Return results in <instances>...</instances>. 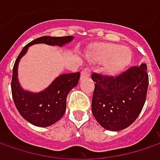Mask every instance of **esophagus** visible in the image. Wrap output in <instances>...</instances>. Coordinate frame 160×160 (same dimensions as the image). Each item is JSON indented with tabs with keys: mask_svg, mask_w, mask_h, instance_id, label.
<instances>
[{
	"mask_svg": "<svg viewBox=\"0 0 160 160\" xmlns=\"http://www.w3.org/2000/svg\"><path fill=\"white\" fill-rule=\"evenodd\" d=\"M90 75H91V69L88 68H83V70H82L81 77H82V78H83V77H90Z\"/></svg>",
	"mask_w": 160,
	"mask_h": 160,
	"instance_id": "esophagus-1",
	"label": "esophagus"
}]
</instances>
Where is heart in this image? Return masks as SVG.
<instances>
[{"label":"heart","instance_id":"1","mask_svg":"<svg viewBox=\"0 0 160 160\" xmlns=\"http://www.w3.org/2000/svg\"><path fill=\"white\" fill-rule=\"evenodd\" d=\"M132 52L126 46L117 43H102L92 51L91 58L99 63H104L105 72L109 76H116L123 71L132 60Z\"/></svg>","mask_w":160,"mask_h":160}]
</instances>
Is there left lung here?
I'll return each mask as SVG.
<instances>
[{
  "mask_svg": "<svg viewBox=\"0 0 160 160\" xmlns=\"http://www.w3.org/2000/svg\"><path fill=\"white\" fill-rule=\"evenodd\" d=\"M95 88L92 112L96 121L109 131L132 125L141 113L147 96V65L132 67L117 77L92 74Z\"/></svg>",
  "mask_w": 160,
  "mask_h": 160,
  "instance_id": "1",
  "label": "left lung"
}]
</instances>
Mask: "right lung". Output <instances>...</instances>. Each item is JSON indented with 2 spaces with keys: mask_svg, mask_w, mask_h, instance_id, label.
Returning a JSON list of instances; mask_svg holds the SVG:
<instances>
[{
  "mask_svg": "<svg viewBox=\"0 0 160 160\" xmlns=\"http://www.w3.org/2000/svg\"><path fill=\"white\" fill-rule=\"evenodd\" d=\"M74 36L52 37L42 36L32 41L23 48L16 59L11 79V92L17 109L25 119L32 125L46 127L55 124L66 112L67 96L76 87L80 78V72L62 74L56 77L47 88L33 92L21 87L18 78V68L21 58L28 52V48L34 44L45 43L51 46L63 47L69 43Z\"/></svg>",
  "mask_w": 160,
  "mask_h": 160,
  "instance_id": "right-lung-1",
  "label": "right lung"
}]
</instances>
